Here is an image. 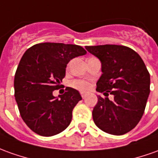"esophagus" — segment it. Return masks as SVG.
<instances>
[{
  "instance_id": "obj_1",
  "label": "esophagus",
  "mask_w": 158,
  "mask_h": 158,
  "mask_svg": "<svg viewBox=\"0 0 158 158\" xmlns=\"http://www.w3.org/2000/svg\"><path fill=\"white\" fill-rule=\"evenodd\" d=\"M81 97H82V99H84V98L86 97V95H87V94H84V93H81Z\"/></svg>"
}]
</instances>
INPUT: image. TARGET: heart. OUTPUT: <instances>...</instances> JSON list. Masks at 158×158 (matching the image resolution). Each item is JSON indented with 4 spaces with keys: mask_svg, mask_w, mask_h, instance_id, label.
<instances>
[{
    "mask_svg": "<svg viewBox=\"0 0 158 158\" xmlns=\"http://www.w3.org/2000/svg\"><path fill=\"white\" fill-rule=\"evenodd\" d=\"M72 86L74 88H76L77 89L81 90L85 92L87 90L89 89L90 85L88 81H81V80H75L72 81Z\"/></svg>",
    "mask_w": 158,
    "mask_h": 158,
    "instance_id": "heart-1",
    "label": "heart"
}]
</instances>
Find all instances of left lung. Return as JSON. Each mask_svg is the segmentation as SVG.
<instances>
[{
  "instance_id": "left-lung-1",
  "label": "left lung",
  "mask_w": 158,
  "mask_h": 158,
  "mask_svg": "<svg viewBox=\"0 0 158 158\" xmlns=\"http://www.w3.org/2000/svg\"><path fill=\"white\" fill-rule=\"evenodd\" d=\"M102 63V75L96 91L114 100L98 95L93 109L94 124L113 135H123L132 130L143 116L150 94L151 78L139 54L131 48L104 44L86 46Z\"/></svg>"
}]
</instances>
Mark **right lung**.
Masks as SVG:
<instances>
[{
    "label": "right lung",
    "mask_w": 158,
    "mask_h": 158,
    "mask_svg": "<svg viewBox=\"0 0 158 158\" xmlns=\"http://www.w3.org/2000/svg\"><path fill=\"white\" fill-rule=\"evenodd\" d=\"M86 53L80 45L63 43H40L24 53L15 72V96L21 118L35 133L56 135L70 124L81 94L69 87L57 98L52 92L60 88L69 62Z\"/></svg>",
    "instance_id": "right-lung-1"
}]
</instances>
